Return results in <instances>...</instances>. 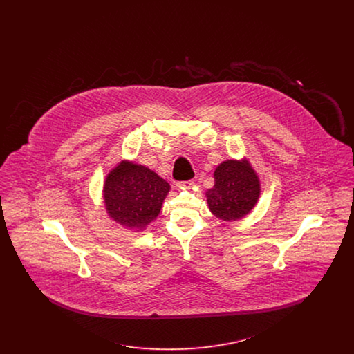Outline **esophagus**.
I'll list each match as a JSON object with an SVG mask.
<instances>
[{
	"label": "esophagus",
	"mask_w": 354,
	"mask_h": 354,
	"mask_svg": "<svg viewBox=\"0 0 354 354\" xmlns=\"http://www.w3.org/2000/svg\"><path fill=\"white\" fill-rule=\"evenodd\" d=\"M194 185V182L192 180H187V182H179V183H176V187L179 188V189H188V188H191Z\"/></svg>",
	"instance_id": "esophagus-1"
}]
</instances>
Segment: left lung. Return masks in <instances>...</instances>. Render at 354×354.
I'll return each mask as SVG.
<instances>
[{"label":"left lung","mask_w":354,"mask_h":354,"mask_svg":"<svg viewBox=\"0 0 354 354\" xmlns=\"http://www.w3.org/2000/svg\"><path fill=\"white\" fill-rule=\"evenodd\" d=\"M214 176L215 185L205 192L211 212L225 221L250 214L260 195L259 178L251 165L247 160H225Z\"/></svg>","instance_id":"left-lung-1"}]
</instances>
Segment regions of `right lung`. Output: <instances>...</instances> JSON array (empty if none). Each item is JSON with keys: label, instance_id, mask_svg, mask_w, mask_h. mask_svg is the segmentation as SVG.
<instances>
[{"label": "right lung", "instance_id": "obj_1", "mask_svg": "<svg viewBox=\"0 0 354 354\" xmlns=\"http://www.w3.org/2000/svg\"><path fill=\"white\" fill-rule=\"evenodd\" d=\"M169 191V183L151 169L122 162L107 175L103 196L113 219L142 230L159 215Z\"/></svg>", "mask_w": 354, "mask_h": 354}]
</instances>
